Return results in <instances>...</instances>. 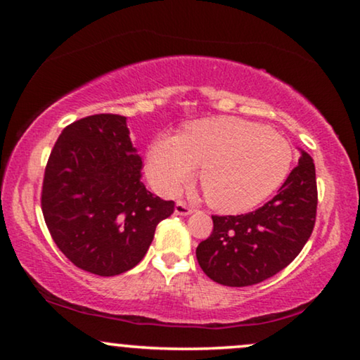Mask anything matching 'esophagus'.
Segmentation results:
<instances>
[{
    "label": "esophagus",
    "instance_id": "1",
    "mask_svg": "<svg viewBox=\"0 0 360 360\" xmlns=\"http://www.w3.org/2000/svg\"><path fill=\"white\" fill-rule=\"evenodd\" d=\"M193 211H195L193 206L186 205L185 201H176V205H175V213L179 214V216H188V214L193 213Z\"/></svg>",
    "mask_w": 360,
    "mask_h": 360
}]
</instances>
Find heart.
Masks as SVG:
<instances>
[{"label": "heart", "instance_id": "heart-1", "mask_svg": "<svg viewBox=\"0 0 360 360\" xmlns=\"http://www.w3.org/2000/svg\"><path fill=\"white\" fill-rule=\"evenodd\" d=\"M292 146L255 122L218 116L191 122L180 136H157L147 150V175L164 195H176L201 165L200 181L221 211H244L277 190L292 165Z\"/></svg>", "mask_w": 360, "mask_h": 360}]
</instances>
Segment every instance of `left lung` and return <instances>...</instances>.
I'll list each match as a JSON object with an SVG mask.
<instances>
[{
	"label": "left lung",
	"instance_id": "1",
	"mask_svg": "<svg viewBox=\"0 0 360 360\" xmlns=\"http://www.w3.org/2000/svg\"><path fill=\"white\" fill-rule=\"evenodd\" d=\"M316 172L302 150L278 193L259 210L211 216L213 233L196 248L200 267L216 283L249 287L283 270L302 252L316 221Z\"/></svg>",
	"mask_w": 360,
	"mask_h": 360
}]
</instances>
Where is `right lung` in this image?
<instances>
[{
    "label": "right lung",
    "instance_id": "obj_1",
    "mask_svg": "<svg viewBox=\"0 0 360 360\" xmlns=\"http://www.w3.org/2000/svg\"><path fill=\"white\" fill-rule=\"evenodd\" d=\"M141 170L124 116H86L58 136L41 205L53 243L78 269L101 277L127 272L174 213V201L150 193Z\"/></svg>",
    "mask_w": 360,
    "mask_h": 360
}]
</instances>
